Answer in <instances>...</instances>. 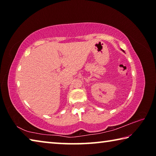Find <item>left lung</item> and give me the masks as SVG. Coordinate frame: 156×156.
I'll use <instances>...</instances> for the list:
<instances>
[{"label":"left lung","mask_w":156,"mask_h":156,"mask_svg":"<svg viewBox=\"0 0 156 156\" xmlns=\"http://www.w3.org/2000/svg\"><path fill=\"white\" fill-rule=\"evenodd\" d=\"M122 51H123V52H125V51H123V50H122Z\"/></svg>","instance_id":"8db88e82"}]
</instances>
